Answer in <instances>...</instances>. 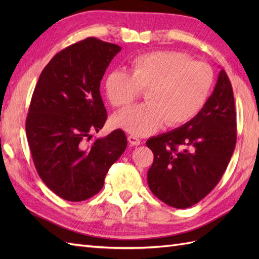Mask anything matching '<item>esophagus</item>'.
<instances>
[{"mask_svg":"<svg viewBox=\"0 0 259 259\" xmlns=\"http://www.w3.org/2000/svg\"><path fill=\"white\" fill-rule=\"evenodd\" d=\"M128 141H129V144L131 146H139L141 144V140L138 138V137H136V136H129L128 137Z\"/></svg>","mask_w":259,"mask_h":259,"instance_id":"obj_1","label":"esophagus"}]
</instances>
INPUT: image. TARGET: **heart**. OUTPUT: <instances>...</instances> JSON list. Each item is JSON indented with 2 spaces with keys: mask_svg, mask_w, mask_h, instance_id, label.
<instances>
[{
  "mask_svg": "<svg viewBox=\"0 0 259 259\" xmlns=\"http://www.w3.org/2000/svg\"><path fill=\"white\" fill-rule=\"evenodd\" d=\"M212 84V70L206 63L192 61L183 52L155 51L134 58L128 71L112 70L104 80V90L112 106L125 107L146 89L147 102L112 118L115 126L145 137L164 122L175 126L194 119L206 106Z\"/></svg>",
  "mask_w": 259,
  "mask_h": 259,
  "instance_id": "obj_1",
  "label": "heart"
}]
</instances>
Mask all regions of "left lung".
<instances>
[{
	"instance_id": "1",
	"label": "left lung",
	"mask_w": 259,
	"mask_h": 259,
	"mask_svg": "<svg viewBox=\"0 0 259 259\" xmlns=\"http://www.w3.org/2000/svg\"><path fill=\"white\" fill-rule=\"evenodd\" d=\"M236 138L233 88L222 69L212 95L194 119L148 139L155 156L147 176L152 194L179 209L200 201L223 177Z\"/></svg>"
}]
</instances>
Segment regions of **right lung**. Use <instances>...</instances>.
I'll use <instances>...</instances> for the list:
<instances>
[{
	"mask_svg": "<svg viewBox=\"0 0 259 259\" xmlns=\"http://www.w3.org/2000/svg\"><path fill=\"white\" fill-rule=\"evenodd\" d=\"M121 48L88 37L52 58L31 99L25 130L36 171L49 188L69 201L89 199L126 148L117 129L88 144L107 120L102 76Z\"/></svg>",
	"mask_w": 259,
	"mask_h": 259,
	"instance_id": "obj_1",
	"label": "right lung"
}]
</instances>
